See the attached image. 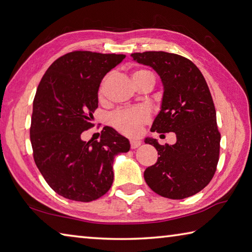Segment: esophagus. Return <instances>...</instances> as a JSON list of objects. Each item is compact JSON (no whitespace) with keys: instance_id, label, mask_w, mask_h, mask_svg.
<instances>
[{"instance_id":"esophagus-1","label":"esophagus","mask_w":252,"mask_h":252,"mask_svg":"<svg viewBox=\"0 0 252 252\" xmlns=\"http://www.w3.org/2000/svg\"><path fill=\"white\" fill-rule=\"evenodd\" d=\"M141 145V141L138 139H131L130 140V147L131 149H135L137 147H139Z\"/></svg>"}]
</instances>
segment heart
<instances>
[{
    "mask_svg": "<svg viewBox=\"0 0 252 252\" xmlns=\"http://www.w3.org/2000/svg\"><path fill=\"white\" fill-rule=\"evenodd\" d=\"M141 74H154L147 70H138L132 74V78L138 77ZM155 78V77H154ZM108 75L102 80L98 88V96L103 97L105 84L107 82ZM150 121V113L145 107H132L125 108V110H118L111 116V124L120 132L127 136H135L140 132L141 127Z\"/></svg>",
    "mask_w": 252,
    "mask_h": 252,
    "instance_id": "1",
    "label": "heart"
}]
</instances>
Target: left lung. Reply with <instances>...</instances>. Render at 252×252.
Listing matches in <instances>:
<instances>
[{"label":"left lung","mask_w":252,"mask_h":252,"mask_svg":"<svg viewBox=\"0 0 252 252\" xmlns=\"http://www.w3.org/2000/svg\"><path fill=\"white\" fill-rule=\"evenodd\" d=\"M131 57L153 68L163 85L161 110L150 130L177 135L174 145L146 138L159 157L145 170V181L154 192L171 200L192 196L211 182L220 159V134L210 89L196 65L182 56L146 51Z\"/></svg>","instance_id":"obj_1"}]
</instances>
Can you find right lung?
<instances>
[{
  "label": "right lung",
  "mask_w": 252,
  "mask_h": 252,
  "mask_svg": "<svg viewBox=\"0 0 252 252\" xmlns=\"http://www.w3.org/2000/svg\"><path fill=\"white\" fill-rule=\"evenodd\" d=\"M125 57L69 52L50 65L37 88L31 124L34 160L49 187L69 200L104 195L114 180V157L130 149L129 140L108 126L99 140L81 138L93 126L101 81Z\"/></svg>",
  "instance_id": "1"
}]
</instances>
